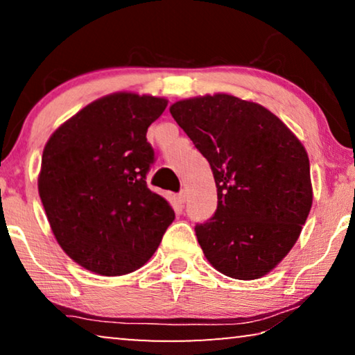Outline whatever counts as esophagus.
<instances>
[{
    "label": "esophagus",
    "mask_w": 355,
    "mask_h": 355,
    "mask_svg": "<svg viewBox=\"0 0 355 355\" xmlns=\"http://www.w3.org/2000/svg\"><path fill=\"white\" fill-rule=\"evenodd\" d=\"M187 199H188V193L184 191V189H182V191L178 193V201L182 202V204H184V202H187Z\"/></svg>",
    "instance_id": "obj_1"
}]
</instances>
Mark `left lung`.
I'll use <instances>...</instances> for the list:
<instances>
[{
    "instance_id": "obj_1",
    "label": "left lung",
    "mask_w": 355,
    "mask_h": 355,
    "mask_svg": "<svg viewBox=\"0 0 355 355\" xmlns=\"http://www.w3.org/2000/svg\"><path fill=\"white\" fill-rule=\"evenodd\" d=\"M171 114L211 164L217 211L194 227L214 268L267 275L291 251L312 207L302 143L261 104L225 93L177 101Z\"/></svg>"
}]
</instances>
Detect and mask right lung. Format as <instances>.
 <instances>
[{
	"instance_id": "add662e5",
	"label": "right lung",
	"mask_w": 355,
	"mask_h": 355,
	"mask_svg": "<svg viewBox=\"0 0 355 355\" xmlns=\"http://www.w3.org/2000/svg\"><path fill=\"white\" fill-rule=\"evenodd\" d=\"M166 107L164 98L107 94L62 123L43 149L38 193L48 222L64 252L89 272L138 270L175 218L146 184L154 162L146 132Z\"/></svg>"
}]
</instances>
